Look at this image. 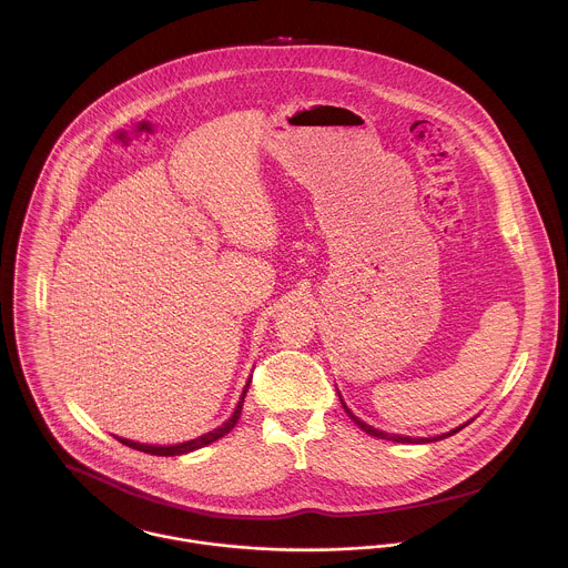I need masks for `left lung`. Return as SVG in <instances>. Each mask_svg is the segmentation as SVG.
<instances>
[{"label":"left lung","mask_w":568,"mask_h":568,"mask_svg":"<svg viewBox=\"0 0 568 568\" xmlns=\"http://www.w3.org/2000/svg\"><path fill=\"white\" fill-rule=\"evenodd\" d=\"M341 398V396H338ZM341 405L345 408V413L356 422V426L358 428H363L365 433H369V435H374V437H378V439H389V442H398V444H424V442H437V439H444V437H448V435H455L457 430H462V428H455V430H450V433H446V435H439V437H419V439H413V437H403V435H389V433H383V430H378V428H372L369 424H365V422H361L347 406L345 403L341 400Z\"/></svg>","instance_id":"1"}]
</instances>
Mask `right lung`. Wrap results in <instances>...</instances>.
Listing matches in <instances>:
<instances>
[{
	"label": "right lung",
	"mask_w": 568,
	"mask_h": 568,
	"mask_svg": "<svg viewBox=\"0 0 568 568\" xmlns=\"http://www.w3.org/2000/svg\"><path fill=\"white\" fill-rule=\"evenodd\" d=\"M248 383H251V378H248ZM248 383H246V387H244L243 396H241V403L236 406L234 415H232L223 426L214 428L212 433H207V435H203V437H199V439H192V442H185V444H176V446H149V444H135V442L120 439V437H118V439H120L124 446H129V448H135V450L149 453V455H160V457L183 455V453H192V450H196V448H203V446H207V444H212V442L221 439L223 435H227V433L236 426V422H239V417H241V410H243L244 396H246V392H248Z\"/></svg>",
	"instance_id": "add662e5"
}]
</instances>
